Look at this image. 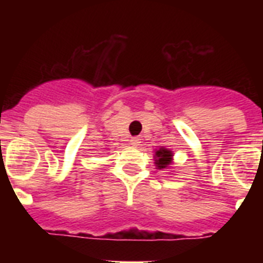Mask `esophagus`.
Returning a JSON list of instances; mask_svg holds the SVG:
<instances>
[{"instance_id": "34e87169", "label": "esophagus", "mask_w": 263, "mask_h": 263, "mask_svg": "<svg viewBox=\"0 0 263 263\" xmlns=\"http://www.w3.org/2000/svg\"><path fill=\"white\" fill-rule=\"evenodd\" d=\"M139 143H141V141H139L138 137H133V138L130 139V145L133 146V147H138Z\"/></svg>"}]
</instances>
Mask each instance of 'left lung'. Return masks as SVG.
Segmentation results:
<instances>
[{
	"instance_id": "left-lung-1",
	"label": "left lung",
	"mask_w": 263,
	"mask_h": 263,
	"mask_svg": "<svg viewBox=\"0 0 263 263\" xmlns=\"http://www.w3.org/2000/svg\"><path fill=\"white\" fill-rule=\"evenodd\" d=\"M174 162V152L170 148L159 147L154 152V164L158 170H166L171 167Z\"/></svg>"
}]
</instances>
